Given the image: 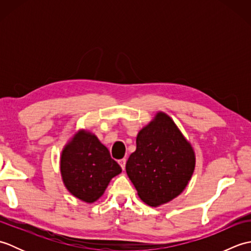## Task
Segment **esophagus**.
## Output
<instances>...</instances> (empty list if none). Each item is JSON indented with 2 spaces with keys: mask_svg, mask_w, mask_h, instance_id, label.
<instances>
[{
  "mask_svg": "<svg viewBox=\"0 0 251 251\" xmlns=\"http://www.w3.org/2000/svg\"><path fill=\"white\" fill-rule=\"evenodd\" d=\"M119 164L121 165L122 169L124 170V169H125V165H126V158H122V159H120V161H119Z\"/></svg>",
  "mask_w": 251,
  "mask_h": 251,
  "instance_id": "1",
  "label": "esophagus"
}]
</instances>
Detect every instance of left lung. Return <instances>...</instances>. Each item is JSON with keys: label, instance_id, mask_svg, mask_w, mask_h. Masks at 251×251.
Masks as SVG:
<instances>
[{"label": "left lung", "instance_id": "1", "mask_svg": "<svg viewBox=\"0 0 251 251\" xmlns=\"http://www.w3.org/2000/svg\"><path fill=\"white\" fill-rule=\"evenodd\" d=\"M136 142L126 173L140 199L148 205L158 206L178 196L193 175L195 155L172 119L157 113L139 131Z\"/></svg>", "mask_w": 251, "mask_h": 251}]
</instances>
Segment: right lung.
Here are the masks:
<instances>
[{"mask_svg": "<svg viewBox=\"0 0 251 251\" xmlns=\"http://www.w3.org/2000/svg\"><path fill=\"white\" fill-rule=\"evenodd\" d=\"M63 182L72 195L86 202L97 201L122 168L98 138L79 131L62 151Z\"/></svg>", "mask_w": 251, "mask_h": 251, "instance_id": "right-lung-1", "label": "right lung"}]
</instances>
